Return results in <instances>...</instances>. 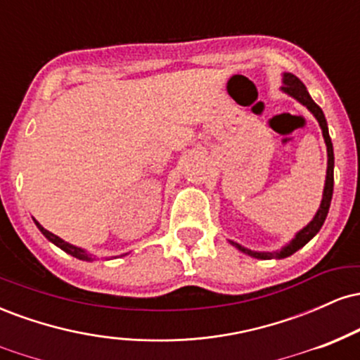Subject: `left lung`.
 <instances>
[{
    "label": "left lung",
    "mask_w": 360,
    "mask_h": 360,
    "mask_svg": "<svg viewBox=\"0 0 360 360\" xmlns=\"http://www.w3.org/2000/svg\"><path fill=\"white\" fill-rule=\"evenodd\" d=\"M281 91L289 94L291 98H295V100L300 101L303 106H307V108L313 113V117L316 118L318 125L321 128V134H323V140L326 146V157H328V160H326V177H325V188H323V196H321L320 208H318V212L315 213V217H313V220L309 221L307 226H303V229L295 235V238H291L289 243H286L283 249L274 250V252H259V250L247 249V247H243L240 243L233 240H229L235 249L243 252V254L250 255V257H255V259H264V260L289 257V255L295 254L296 250H300L301 247L307 245V243L311 240L318 232H320L326 214H328L330 203H332V194H333V164L335 162H333V146H332V139H330L328 125H326L323 111H321L320 106L311 100V96H309V93L307 91V86H304L303 82L295 76V74L291 72L283 74V86H281Z\"/></svg>",
    "instance_id": "obj_1"
}]
</instances>
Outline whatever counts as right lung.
<instances>
[{
	"instance_id": "1",
	"label": "right lung",
	"mask_w": 360,
	"mask_h": 360,
	"mask_svg": "<svg viewBox=\"0 0 360 360\" xmlns=\"http://www.w3.org/2000/svg\"><path fill=\"white\" fill-rule=\"evenodd\" d=\"M34 221H35L37 229H39L40 232L44 233V237L47 238L49 242H52L53 245H57V247H59V249H62L64 252H68V254H71L72 257H76V259H79V260H88V262H91V260H93V255H91L88 250H84V249H81V247H76V245H72V243L62 240L60 237H57V235H53L52 232H49V230H45L44 226L35 220V218H34Z\"/></svg>"
}]
</instances>
